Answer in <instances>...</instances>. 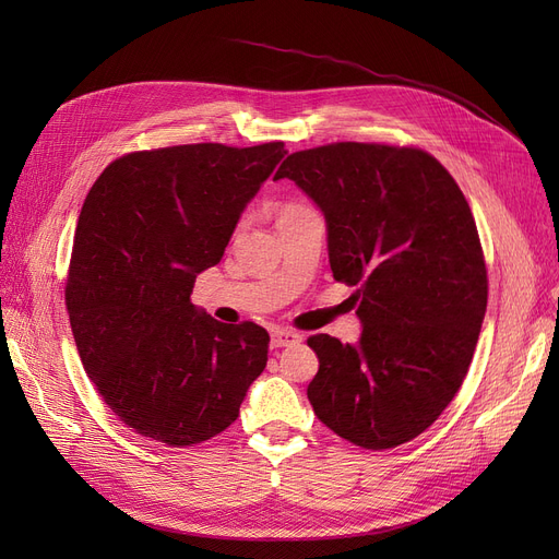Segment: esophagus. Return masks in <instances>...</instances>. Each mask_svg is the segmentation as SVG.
I'll use <instances>...</instances> for the list:
<instances>
[{
    "mask_svg": "<svg viewBox=\"0 0 559 559\" xmlns=\"http://www.w3.org/2000/svg\"><path fill=\"white\" fill-rule=\"evenodd\" d=\"M301 342V335L295 331H287V329H274L272 331V346L281 348V346H292Z\"/></svg>",
    "mask_w": 559,
    "mask_h": 559,
    "instance_id": "1",
    "label": "esophagus"
}]
</instances>
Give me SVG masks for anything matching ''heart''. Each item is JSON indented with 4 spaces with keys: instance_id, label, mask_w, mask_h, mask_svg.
I'll use <instances>...</instances> for the list:
<instances>
[{
    "instance_id": "heart-1",
    "label": "heart",
    "mask_w": 559,
    "mask_h": 559,
    "mask_svg": "<svg viewBox=\"0 0 559 559\" xmlns=\"http://www.w3.org/2000/svg\"><path fill=\"white\" fill-rule=\"evenodd\" d=\"M292 211H299V205H285L281 215H287V213H292Z\"/></svg>"
}]
</instances>
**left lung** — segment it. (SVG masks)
Returning <instances> with one entry per match:
<instances>
[{
    "mask_svg": "<svg viewBox=\"0 0 559 559\" xmlns=\"http://www.w3.org/2000/svg\"><path fill=\"white\" fill-rule=\"evenodd\" d=\"M321 211L333 278L356 285L362 335H312L319 421L362 449L421 435L453 401L487 310V270L472 209L437 158L390 144L337 142L287 156Z\"/></svg>",
    "mask_w": 559,
    "mask_h": 559,
    "instance_id": "8db88e82",
    "label": "left lung"
}]
</instances>
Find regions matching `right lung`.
<instances>
[{
    "instance_id": "right-lung-1",
    "label": "right lung",
    "mask_w": 559,
    "mask_h": 559,
    "mask_svg": "<svg viewBox=\"0 0 559 559\" xmlns=\"http://www.w3.org/2000/svg\"><path fill=\"white\" fill-rule=\"evenodd\" d=\"M283 142H203L110 163L79 215L66 304L85 373L138 435L192 447L240 415L267 365L270 335L222 324L190 301Z\"/></svg>"
}]
</instances>
